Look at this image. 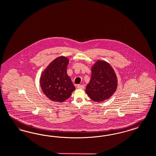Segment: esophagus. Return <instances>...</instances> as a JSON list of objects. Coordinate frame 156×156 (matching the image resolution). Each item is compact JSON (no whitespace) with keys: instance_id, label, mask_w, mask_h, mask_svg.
<instances>
[{"instance_id":"34e87169","label":"esophagus","mask_w":156,"mask_h":156,"mask_svg":"<svg viewBox=\"0 0 156 156\" xmlns=\"http://www.w3.org/2000/svg\"><path fill=\"white\" fill-rule=\"evenodd\" d=\"M76 87L78 89H85V86L83 85H77Z\"/></svg>"}]
</instances>
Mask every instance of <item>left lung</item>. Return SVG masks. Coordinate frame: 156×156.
Listing matches in <instances>:
<instances>
[{
  "label": "left lung",
  "instance_id": "8db88e82",
  "mask_svg": "<svg viewBox=\"0 0 156 156\" xmlns=\"http://www.w3.org/2000/svg\"><path fill=\"white\" fill-rule=\"evenodd\" d=\"M118 86L116 75L111 66L97 60L91 68V80L86 86L87 94L92 100L101 102L109 98Z\"/></svg>",
  "mask_w": 156,
  "mask_h": 156
}]
</instances>
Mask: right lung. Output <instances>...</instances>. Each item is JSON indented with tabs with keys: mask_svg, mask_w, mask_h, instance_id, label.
Wrapping results in <instances>:
<instances>
[{
	"mask_svg": "<svg viewBox=\"0 0 156 156\" xmlns=\"http://www.w3.org/2000/svg\"><path fill=\"white\" fill-rule=\"evenodd\" d=\"M69 59L60 56L53 60L42 73L40 86L43 93L51 100L62 102L75 90L71 80L67 74Z\"/></svg>",
	"mask_w": 156,
	"mask_h": 156,
	"instance_id": "1",
	"label": "right lung"
}]
</instances>
